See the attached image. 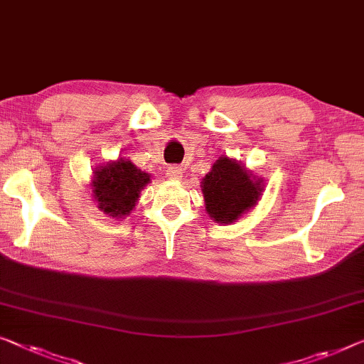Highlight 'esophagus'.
Listing matches in <instances>:
<instances>
[{
    "label": "esophagus",
    "instance_id": "1",
    "mask_svg": "<svg viewBox=\"0 0 364 364\" xmlns=\"http://www.w3.org/2000/svg\"><path fill=\"white\" fill-rule=\"evenodd\" d=\"M183 175V168L178 166V165H170L166 168V176L170 178V180H180Z\"/></svg>",
    "mask_w": 364,
    "mask_h": 364
}]
</instances>
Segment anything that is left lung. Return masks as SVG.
Wrapping results in <instances>:
<instances>
[{
  "label": "left lung",
  "instance_id": "8db88e82",
  "mask_svg": "<svg viewBox=\"0 0 364 364\" xmlns=\"http://www.w3.org/2000/svg\"><path fill=\"white\" fill-rule=\"evenodd\" d=\"M205 210L220 224H232L257 204L262 193L259 181H253L245 168L227 156L217 160L203 180Z\"/></svg>",
  "mask_w": 364,
  "mask_h": 364
}]
</instances>
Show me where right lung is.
Wrapping results in <instances>:
<instances>
[{"instance_id":"right-lung-1","label":"right lung","mask_w":364,"mask_h":364,"mask_svg":"<svg viewBox=\"0 0 364 364\" xmlns=\"http://www.w3.org/2000/svg\"><path fill=\"white\" fill-rule=\"evenodd\" d=\"M150 181L149 173L140 171L129 160L119 159L95 173L93 193L97 208L112 217L129 214L145 184Z\"/></svg>"}]
</instances>
